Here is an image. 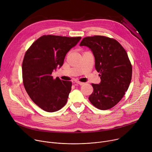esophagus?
I'll use <instances>...</instances> for the list:
<instances>
[{"label": "esophagus", "instance_id": "1", "mask_svg": "<svg viewBox=\"0 0 152 152\" xmlns=\"http://www.w3.org/2000/svg\"><path fill=\"white\" fill-rule=\"evenodd\" d=\"M76 83L78 85H80V86H82V85L84 84L83 82H79V81H76Z\"/></svg>", "mask_w": 152, "mask_h": 152}]
</instances>
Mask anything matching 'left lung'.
<instances>
[{
	"label": "left lung",
	"mask_w": 152,
	"mask_h": 152,
	"mask_svg": "<svg viewBox=\"0 0 152 152\" xmlns=\"http://www.w3.org/2000/svg\"><path fill=\"white\" fill-rule=\"evenodd\" d=\"M80 45L92 51L101 79L99 84H91L89 101L99 110L113 107L125 95L132 80V66L126 51L116 40L104 36L84 37Z\"/></svg>",
	"instance_id": "obj_1"
}]
</instances>
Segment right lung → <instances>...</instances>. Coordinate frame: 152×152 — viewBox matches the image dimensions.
Returning a JSON list of instances; mask_svg holds the SVG:
<instances>
[{
	"label": "right lung",
	"mask_w": 152,
	"mask_h": 152,
	"mask_svg": "<svg viewBox=\"0 0 152 152\" xmlns=\"http://www.w3.org/2000/svg\"><path fill=\"white\" fill-rule=\"evenodd\" d=\"M80 39L44 35L25 54L22 67L24 87L31 99L47 112L58 111L67 102L72 82L54 79L51 73L62 66L66 54Z\"/></svg>",
	"instance_id": "right-lung-1"
}]
</instances>
